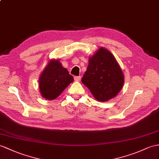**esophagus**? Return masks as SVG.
I'll return each instance as SVG.
<instances>
[{
	"label": "esophagus",
	"mask_w": 159,
	"mask_h": 159,
	"mask_svg": "<svg viewBox=\"0 0 159 159\" xmlns=\"http://www.w3.org/2000/svg\"><path fill=\"white\" fill-rule=\"evenodd\" d=\"M74 80H75V81H80V80H81V76H75V77H74Z\"/></svg>",
	"instance_id": "esophagus-1"
}]
</instances>
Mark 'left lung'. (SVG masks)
Masks as SVG:
<instances>
[{
    "mask_svg": "<svg viewBox=\"0 0 159 159\" xmlns=\"http://www.w3.org/2000/svg\"><path fill=\"white\" fill-rule=\"evenodd\" d=\"M82 82L96 100L104 102L115 97L121 91L124 75L113 54L100 47L89 58Z\"/></svg>",
    "mask_w": 159,
    "mask_h": 159,
    "instance_id": "left-lung-1",
    "label": "left lung"
}]
</instances>
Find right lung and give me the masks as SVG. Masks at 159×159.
<instances>
[{
  "label": "right lung",
  "instance_id": "1",
  "mask_svg": "<svg viewBox=\"0 0 159 159\" xmlns=\"http://www.w3.org/2000/svg\"><path fill=\"white\" fill-rule=\"evenodd\" d=\"M73 80V76L62 66L59 59L50 60L38 81L41 95L49 100L55 99Z\"/></svg>",
  "mask_w": 159,
  "mask_h": 159
}]
</instances>
